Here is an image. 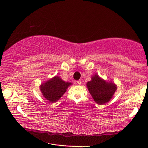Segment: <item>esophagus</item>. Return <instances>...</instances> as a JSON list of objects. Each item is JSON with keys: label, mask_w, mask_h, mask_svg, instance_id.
Here are the masks:
<instances>
[{"label": "esophagus", "mask_w": 148, "mask_h": 148, "mask_svg": "<svg viewBox=\"0 0 148 148\" xmlns=\"http://www.w3.org/2000/svg\"><path fill=\"white\" fill-rule=\"evenodd\" d=\"M77 84H78L80 85V84H82V81H81V80H78V81H77Z\"/></svg>", "instance_id": "1"}]
</instances>
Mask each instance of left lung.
I'll list each match as a JSON object with an SVG mask.
<instances>
[{"mask_svg": "<svg viewBox=\"0 0 148 148\" xmlns=\"http://www.w3.org/2000/svg\"><path fill=\"white\" fill-rule=\"evenodd\" d=\"M86 86L94 100L100 105L109 102L117 90V85L112 82H107L96 73L86 83Z\"/></svg>", "mask_w": 148, "mask_h": 148, "instance_id": "8db88e82", "label": "left lung"}]
</instances>
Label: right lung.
<instances>
[{
	"label": "right lung",
	"instance_id": "right-lung-1",
	"mask_svg": "<svg viewBox=\"0 0 148 148\" xmlns=\"http://www.w3.org/2000/svg\"><path fill=\"white\" fill-rule=\"evenodd\" d=\"M71 83L63 81L59 77H53L40 86L42 96L50 102H56L64 95Z\"/></svg>",
	"mask_w": 148,
	"mask_h": 148
}]
</instances>
